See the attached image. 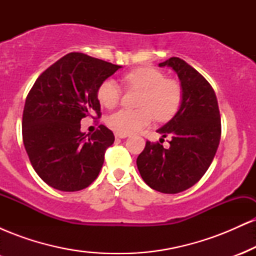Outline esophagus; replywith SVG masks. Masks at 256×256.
<instances>
[{
  "label": "esophagus",
  "mask_w": 256,
  "mask_h": 256,
  "mask_svg": "<svg viewBox=\"0 0 256 256\" xmlns=\"http://www.w3.org/2000/svg\"><path fill=\"white\" fill-rule=\"evenodd\" d=\"M116 138H125V137H128V134H120V132H116Z\"/></svg>",
  "instance_id": "esophagus-1"
}]
</instances>
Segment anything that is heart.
<instances>
[{
  "mask_svg": "<svg viewBox=\"0 0 256 256\" xmlns=\"http://www.w3.org/2000/svg\"><path fill=\"white\" fill-rule=\"evenodd\" d=\"M126 86L140 90L138 110H119L107 118V125L120 134H132L149 125L156 118L167 122L178 113L183 101V90L177 82L152 67L132 70L122 77ZM96 98L101 106L113 108L119 104L122 90L113 79H106L98 85Z\"/></svg>",
  "mask_w": 256,
  "mask_h": 256,
  "instance_id": "1",
  "label": "heart"
}]
</instances>
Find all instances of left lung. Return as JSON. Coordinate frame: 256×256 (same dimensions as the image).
<instances>
[{
	"label": "left lung",
	"instance_id": "obj_1",
	"mask_svg": "<svg viewBox=\"0 0 256 256\" xmlns=\"http://www.w3.org/2000/svg\"><path fill=\"white\" fill-rule=\"evenodd\" d=\"M158 66H168L177 73L183 101L178 113L158 130L164 138L170 137V148L146 140L137 167L152 189L177 194L198 183L210 166L222 136V122L216 92L204 76L179 58Z\"/></svg>",
	"mask_w": 256,
	"mask_h": 256
}]
</instances>
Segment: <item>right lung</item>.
Listing matches in <instances>:
<instances>
[{"label": "right lung", "instance_id": "obj_1", "mask_svg": "<svg viewBox=\"0 0 256 256\" xmlns=\"http://www.w3.org/2000/svg\"><path fill=\"white\" fill-rule=\"evenodd\" d=\"M120 67L70 52L31 88L22 113V140L34 170L54 189L79 192L98 178L114 134L104 125L85 134L80 120L101 116L96 91Z\"/></svg>", "mask_w": 256, "mask_h": 256}]
</instances>
